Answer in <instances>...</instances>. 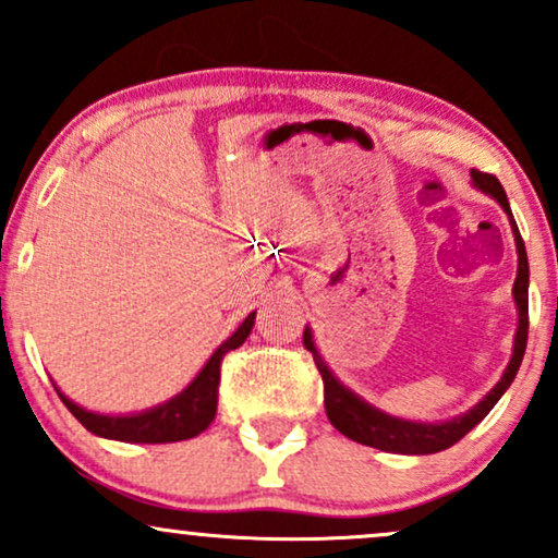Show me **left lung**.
Here are the masks:
<instances>
[{"label":"left lung","instance_id":"left-lung-1","mask_svg":"<svg viewBox=\"0 0 558 558\" xmlns=\"http://www.w3.org/2000/svg\"><path fill=\"white\" fill-rule=\"evenodd\" d=\"M472 185L490 198H496L501 204V209L509 217L511 233H514V246H517V280L511 293H514V306H517V332H514V349H511V360L506 364L501 380L493 386L488 393L480 399L470 412L459 414V417L444 420V422H420V420H403L393 417V414L383 412V409L373 407L356 396L354 390L345 388L332 369L325 364L323 356H319L315 336H312V328H304V345L315 356V364L323 375V388H325V412H328V420L332 422L336 430H341L345 438L356 440L362 446L380 448V451L388 453H412V457H422V453H438L451 448L457 440H462L472 427L480 425L493 407H496L498 399L509 390L511 383H514L517 369H520L524 349H527V286H530V267H527V252H524V241L520 235V228H517L514 215H511L509 198H506V191L501 183L496 181V175H488V172L472 170Z\"/></svg>","mask_w":558,"mask_h":558}]
</instances>
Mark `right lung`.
Listing matches in <instances>:
<instances>
[{"label":"right lung","instance_id":"1","mask_svg":"<svg viewBox=\"0 0 558 558\" xmlns=\"http://www.w3.org/2000/svg\"><path fill=\"white\" fill-rule=\"evenodd\" d=\"M254 317L257 312H252L243 323L235 328L230 338H226L215 349V354L209 356L207 364L198 369L194 380L185 386L181 393H175L172 399L157 403V407L144 409V412L133 414H99L88 412L81 403L68 399L60 388V399L70 409L75 420L86 427L88 433L99 435V438L110 440H123V444H175V440H189L194 435L204 433L213 425L217 414V386H220V362L228 351L239 349L246 341L248 332L254 328Z\"/></svg>","mask_w":558,"mask_h":558}]
</instances>
